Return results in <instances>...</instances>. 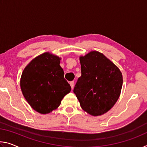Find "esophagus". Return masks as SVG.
I'll return each instance as SVG.
<instances>
[{
    "label": "esophagus",
    "mask_w": 147,
    "mask_h": 147,
    "mask_svg": "<svg viewBox=\"0 0 147 147\" xmlns=\"http://www.w3.org/2000/svg\"><path fill=\"white\" fill-rule=\"evenodd\" d=\"M70 86H71V88L72 89H73V88H74V82L73 81H72V82H70Z\"/></svg>",
    "instance_id": "obj_1"
}]
</instances>
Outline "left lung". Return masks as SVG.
Instances as JSON below:
<instances>
[{
	"mask_svg": "<svg viewBox=\"0 0 147 147\" xmlns=\"http://www.w3.org/2000/svg\"><path fill=\"white\" fill-rule=\"evenodd\" d=\"M81 76L74 93L84 111L102 115L115 105L121 94L123 75L117 67L102 53L93 51L80 56Z\"/></svg>",
	"mask_w": 147,
	"mask_h": 147,
	"instance_id": "left-lung-1",
	"label": "left lung"
}]
</instances>
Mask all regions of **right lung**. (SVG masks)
<instances>
[{
  "label": "right lung",
  "mask_w": 147,
  "mask_h": 147,
  "mask_svg": "<svg viewBox=\"0 0 147 147\" xmlns=\"http://www.w3.org/2000/svg\"><path fill=\"white\" fill-rule=\"evenodd\" d=\"M61 58L50 53L36 57L27 65L20 80L24 97L35 111L47 114L57 109L71 88L59 65Z\"/></svg>",
  "instance_id": "right-lung-1"
}]
</instances>
